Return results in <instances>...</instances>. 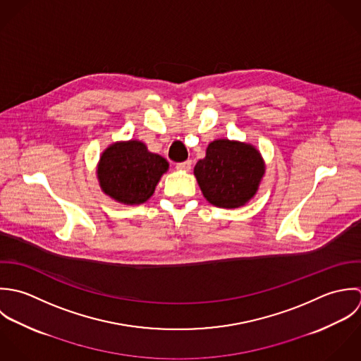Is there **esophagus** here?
Returning <instances> with one entry per match:
<instances>
[{"label": "esophagus", "mask_w": 361, "mask_h": 361, "mask_svg": "<svg viewBox=\"0 0 361 361\" xmlns=\"http://www.w3.org/2000/svg\"><path fill=\"white\" fill-rule=\"evenodd\" d=\"M191 166H192L191 160H185V161L177 163V164H176V169H177V170H183V171H190V170H191Z\"/></svg>", "instance_id": "1"}]
</instances>
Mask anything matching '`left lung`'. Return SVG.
<instances>
[{
	"label": "left lung",
	"mask_w": 361,
	"mask_h": 361,
	"mask_svg": "<svg viewBox=\"0 0 361 361\" xmlns=\"http://www.w3.org/2000/svg\"><path fill=\"white\" fill-rule=\"evenodd\" d=\"M194 174L207 201L219 208H240L258 191L265 163L255 146L216 140L208 145Z\"/></svg>",
	"instance_id": "8db88e82"
}]
</instances>
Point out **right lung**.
I'll use <instances>...</instances> for the list:
<instances>
[{"label":"right lung","mask_w":361,"mask_h":361,"mask_svg":"<svg viewBox=\"0 0 361 361\" xmlns=\"http://www.w3.org/2000/svg\"><path fill=\"white\" fill-rule=\"evenodd\" d=\"M169 163L157 153L147 150L137 140L111 144L100 156L97 180L102 191L126 205H140L154 192Z\"/></svg>","instance_id":"add662e5"}]
</instances>
